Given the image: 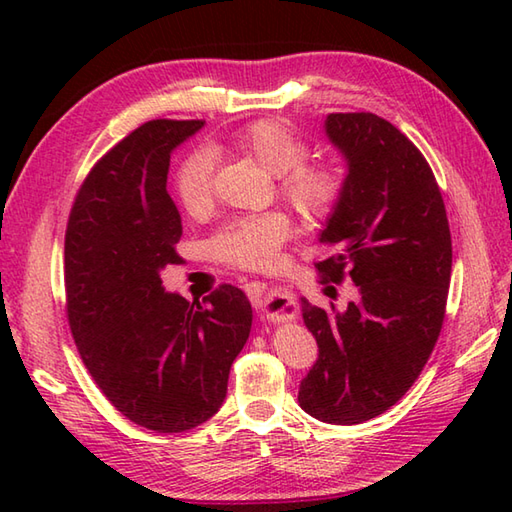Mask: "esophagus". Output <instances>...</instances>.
I'll return each mask as SVG.
<instances>
[{
	"label": "esophagus",
	"instance_id": "34e87169",
	"mask_svg": "<svg viewBox=\"0 0 512 512\" xmlns=\"http://www.w3.org/2000/svg\"><path fill=\"white\" fill-rule=\"evenodd\" d=\"M244 290H246V295H248V299H250V303H253V306H262V303L266 301L268 286L262 284V281H250V284L244 286Z\"/></svg>",
	"mask_w": 512,
	"mask_h": 512
}]
</instances>
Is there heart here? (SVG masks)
Returning <instances> with one entry per match:
<instances>
[{
    "mask_svg": "<svg viewBox=\"0 0 512 512\" xmlns=\"http://www.w3.org/2000/svg\"><path fill=\"white\" fill-rule=\"evenodd\" d=\"M235 147L275 176L281 195L306 217L328 215L341 198V176L328 165H303L308 147L290 125L257 121L235 136ZM176 195L184 211L200 215L213 200V158L195 151L176 173ZM292 233L284 213L266 211L228 222L213 239V253L222 262L242 268H268L277 262L281 246Z\"/></svg>",
    "mask_w": 512,
    "mask_h": 512,
    "instance_id": "obj_1",
    "label": "heart"
}]
</instances>
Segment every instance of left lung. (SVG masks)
I'll return each mask as SVG.
<instances>
[{
  "label": "left lung",
  "instance_id": "8db88e82",
  "mask_svg": "<svg viewBox=\"0 0 512 512\" xmlns=\"http://www.w3.org/2000/svg\"><path fill=\"white\" fill-rule=\"evenodd\" d=\"M345 160L341 198L319 231L336 253L317 264L356 299L323 310L301 297L319 358L299 405L328 424L372 420L405 396L429 361L451 281V233L438 182L411 140L376 114L325 116Z\"/></svg>",
  "mask_w": 512,
  "mask_h": 512
}]
</instances>
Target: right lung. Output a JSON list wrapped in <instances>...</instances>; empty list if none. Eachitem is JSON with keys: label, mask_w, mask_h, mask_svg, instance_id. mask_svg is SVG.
<instances>
[{"label": "right lung", "mask_w": 512, "mask_h": 512, "mask_svg": "<svg viewBox=\"0 0 512 512\" xmlns=\"http://www.w3.org/2000/svg\"><path fill=\"white\" fill-rule=\"evenodd\" d=\"M202 121H149L96 162L65 231L68 321L105 398L140 427L180 433L220 411L253 308L220 286L202 301L167 292L182 217L167 191L171 154Z\"/></svg>", "instance_id": "right-lung-1"}]
</instances>
